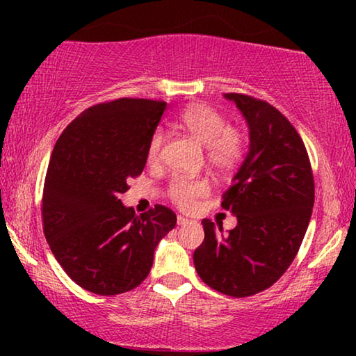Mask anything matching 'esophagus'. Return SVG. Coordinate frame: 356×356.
Segmentation results:
<instances>
[{
    "label": "esophagus",
    "mask_w": 356,
    "mask_h": 356,
    "mask_svg": "<svg viewBox=\"0 0 356 356\" xmlns=\"http://www.w3.org/2000/svg\"><path fill=\"white\" fill-rule=\"evenodd\" d=\"M177 223H178V225H186V223H189V220H188V218L181 217V216H178L177 217Z\"/></svg>",
    "instance_id": "1"
}]
</instances>
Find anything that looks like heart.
Returning <instances> with one entry per match:
<instances>
[{"label":"heart","mask_w":356,"mask_h":356,"mask_svg":"<svg viewBox=\"0 0 356 356\" xmlns=\"http://www.w3.org/2000/svg\"><path fill=\"white\" fill-rule=\"evenodd\" d=\"M179 128L186 131L206 147L209 163L213 168L228 172L235 168L245 154V138L240 131L228 128L225 116L211 106L196 104L188 106L178 116ZM162 131H155L147 145L149 162H155L162 150ZM207 183L204 179L177 178L170 184V197L177 206L189 209L197 197L207 193Z\"/></svg>","instance_id":"obj_1"}]
</instances>
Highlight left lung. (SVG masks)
<instances>
[{
	"label": "left lung",
	"mask_w": 356,
	"mask_h": 356,
	"mask_svg": "<svg viewBox=\"0 0 356 356\" xmlns=\"http://www.w3.org/2000/svg\"><path fill=\"white\" fill-rule=\"evenodd\" d=\"M223 97L250 131L248 154L222 202L238 223L223 235L222 225L204 218L193 259L204 284L243 298L274 285L295 259L313 212L314 179L303 140L279 110L248 95Z\"/></svg>",
	"instance_id": "left-lung-1"
}]
</instances>
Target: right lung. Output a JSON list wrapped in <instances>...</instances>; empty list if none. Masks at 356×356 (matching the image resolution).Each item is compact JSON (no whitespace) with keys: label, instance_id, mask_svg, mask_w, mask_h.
Returning a JSON list of instances; mask_svg holds the SVG:
<instances>
[{"label":"right lung","instance_id":"right-lung-1","mask_svg":"<svg viewBox=\"0 0 356 356\" xmlns=\"http://www.w3.org/2000/svg\"><path fill=\"white\" fill-rule=\"evenodd\" d=\"M167 104L118 99L90 106L63 131L43 188V232L67 275L95 295L136 289L154 251L177 225L165 206L136 216L121 202L143 173L147 145Z\"/></svg>","mask_w":356,"mask_h":356}]
</instances>
